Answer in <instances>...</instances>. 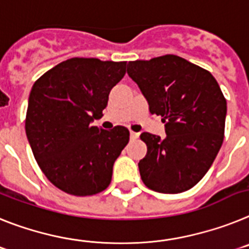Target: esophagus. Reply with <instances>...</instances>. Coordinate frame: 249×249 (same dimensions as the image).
Wrapping results in <instances>:
<instances>
[{"mask_svg":"<svg viewBox=\"0 0 249 249\" xmlns=\"http://www.w3.org/2000/svg\"><path fill=\"white\" fill-rule=\"evenodd\" d=\"M139 138V133H135V131H130V139L135 140Z\"/></svg>","mask_w":249,"mask_h":249,"instance_id":"esophagus-1","label":"esophagus"}]
</instances>
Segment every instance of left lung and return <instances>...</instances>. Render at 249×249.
Returning <instances> with one entry per match:
<instances>
[{"mask_svg":"<svg viewBox=\"0 0 249 249\" xmlns=\"http://www.w3.org/2000/svg\"><path fill=\"white\" fill-rule=\"evenodd\" d=\"M151 114L165 123V138L142 133L145 158L139 161L144 184L159 193L193 188L214 161L224 139L227 101L209 71L176 55L127 64Z\"/></svg>","mask_w":249,"mask_h":249,"instance_id":"1","label":"left lung"}]
</instances>
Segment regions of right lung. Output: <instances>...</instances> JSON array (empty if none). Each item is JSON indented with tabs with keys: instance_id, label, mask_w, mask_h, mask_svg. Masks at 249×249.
<instances>
[{
	"instance_id": "add662e5",
	"label": "right lung",
	"mask_w": 249,
	"mask_h": 249,
	"mask_svg": "<svg viewBox=\"0 0 249 249\" xmlns=\"http://www.w3.org/2000/svg\"><path fill=\"white\" fill-rule=\"evenodd\" d=\"M126 61L72 57L34 84L26 112V135L46 178L71 196H94L109 187L112 165L129 142V130H104L109 94L126 72Z\"/></svg>"
}]
</instances>
